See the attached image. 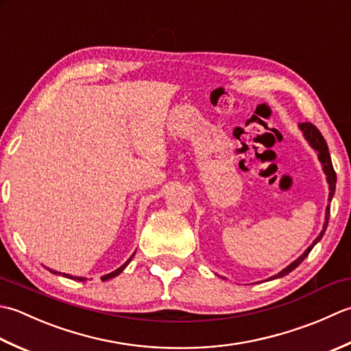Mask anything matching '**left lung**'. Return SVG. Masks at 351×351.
Returning <instances> with one entry per match:
<instances>
[{
	"instance_id": "8db88e82",
	"label": "left lung",
	"mask_w": 351,
	"mask_h": 351,
	"mask_svg": "<svg viewBox=\"0 0 351 351\" xmlns=\"http://www.w3.org/2000/svg\"><path fill=\"white\" fill-rule=\"evenodd\" d=\"M298 127L302 128V132H303V134H304V138L307 139V142H309V144L312 145V148L313 149H317L318 152V157H319V162L323 163V169H324V173H326V176H327V182H328V189H330V194H328V199H330L332 202V198H333V194H335V189H336V173H335V169H333V165H332V159H330V153H328V147H327V144H326V139L323 138V134H321V132L318 130V128L313 125L312 123H302V124H298ZM328 217H330V206H327V209H326V223H324V227H323V232L319 233V236L318 238L313 241V244L306 250V252L298 257V259L295 261V262H292L289 267H286L282 273H278V274H276L274 277H271V278H277V277H283V276H286V274H289L291 271H294L300 263H302L306 257H307V254L311 253V250L313 248V245L317 244V242L323 238V234H324V232H326V228H327V224H328Z\"/></svg>"
}]
</instances>
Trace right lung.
Here are the masks:
<instances>
[{"mask_svg": "<svg viewBox=\"0 0 351 351\" xmlns=\"http://www.w3.org/2000/svg\"><path fill=\"white\" fill-rule=\"evenodd\" d=\"M130 261H132V257H130V259H128V261L124 263L123 267L118 268L117 271H113V273L107 274V276H103V277H101V280H109V278H112V277H117L119 273H123V269H124V268L128 265V262H130ZM49 271H51L53 274H60V273H57V271H53V269H49ZM63 276H65V277H69V278H74V280H80V282H84V278H83V277H73V276H69V274H63Z\"/></svg>", "mask_w": 351, "mask_h": 351, "instance_id": "add662e5", "label": "right lung"}]
</instances>
